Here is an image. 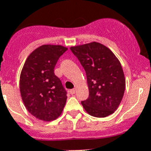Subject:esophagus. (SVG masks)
Segmentation results:
<instances>
[{
    "instance_id": "34e87169",
    "label": "esophagus",
    "mask_w": 151,
    "mask_h": 151,
    "mask_svg": "<svg viewBox=\"0 0 151 151\" xmlns=\"http://www.w3.org/2000/svg\"><path fill=\"white\" fill-rule=\"evenodd\" d=\"M70 93L73 95V94H75L76 93V89L75 88H73V89H71V90H70Z\"/></svg>"
}]
</instances>
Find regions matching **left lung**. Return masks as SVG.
<instances>
[{
    "label": "left lung",
    "instance_id": "8db88e82",
    "mask_svg": "<svg viewBox=\"0 0 151 151\" xmlns=\"http://www.w3.org/2000/svg\"><path fill=\"white\" fill-rule=\"evenodd\" d=\"M86 72L89 96L81 101L89 115L103 118L118 109L126 88L121 63L102 44L91 43L70 47Z\"/></svg>",
    "mask_w": 151,
    "mask_h": 151
}]
</instances>
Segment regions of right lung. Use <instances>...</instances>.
<instances>
[{
  "label": "right lung",
  "instance_id": "obj_1",
  "mask_svg": "<svg viewBox=\"0 0 151 151\" xmlns=\"http://www.w3.org/2000/svg\"><path fill=\"white\" fill-rule=\"evenodd\" d=\"M67 50L60 45H42L25 60L20 76V92L27 110L42 121L60 116L67 91L54 73L57 60Z\"/></svg>",
  "mask_w": 151,
  "mask_h": 151
}]
</instances>
